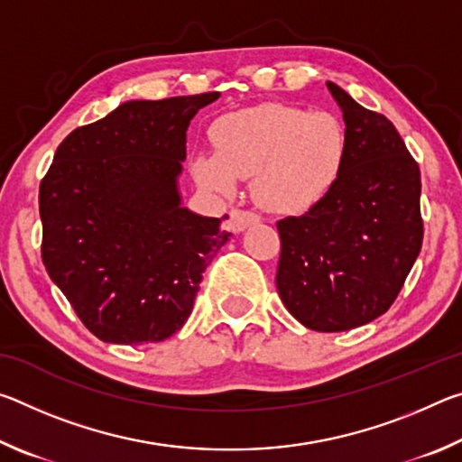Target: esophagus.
<instances>
[{
  "mask_svg": "<svg viewBox=\"0 0 462 462\" xmlns=\"http://www.w3.org/2000/svg\"><path fill=\"white\" fill-rule=\"evenodd\" d=\"M259 222H261V217L253 212H246V209H232L230 212V230L234 234L245 232L248 226L259 224Z\"/></svg>",
  "mask_w": 462,
  "mask_h": 462,
  "instance_id": "1",
  "label": "esophagus"
}]
</instances>
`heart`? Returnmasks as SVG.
<instances>
[{
	"instance_id": "heart-1",
	"label": "heart",
	"mask_w": 462,
	"mask_h": 462,
	"mask_svg": "<svg viewBox=\"0 0 462 462\" xmlns=\"http://www.w3.org/2000/svg\"><path fill=\"white\" fill-rule=\"evenodd\" d=\"M216 151H199L191 169L208 189L232 193L253 177V195L273 212H300L328 195L348 152L344 124L330 112L267 104L224 114L212 124Z\"/></svg>"
}]
</instances>
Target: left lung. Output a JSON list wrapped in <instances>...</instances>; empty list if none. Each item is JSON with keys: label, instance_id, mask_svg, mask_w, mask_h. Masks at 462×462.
Listing matches in <instances>:
<instances>
[{"label": "left lung", "instance_id": "left-lung-1", "mask_svg": "<svg viewBox=\"0 0 462 462\" xmlns=\"http://www.w3.org/2000/svg\"><path fill=\"white\" fill-rule=\"evenodd\" d=\"M326 85L346 124V161L328 195L277 222V289L300 324L344 332L385 314L402 291L424 238L421 181L393 124Z\"/></svg>", "mask_w": 462, "mask_h": 462}]
</instances>
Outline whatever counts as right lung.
<instances>
[{"label":"right lung","instance_id":"add662e5","mask_svg":"<svg viewBox=\"0 0 462 462\" xmlns=\"http://www.w3.org/2000/svg\"><path fill=\"white\" fill-rule=\"evenodd\" d=\"M220 93L124 101L73 130L41 183L42 263L91 334L161 342L193 310L203 271L232 234L183 208L187 128Z\"/></svg>","mask_w":462,"mask_h":462}]
</instances>
